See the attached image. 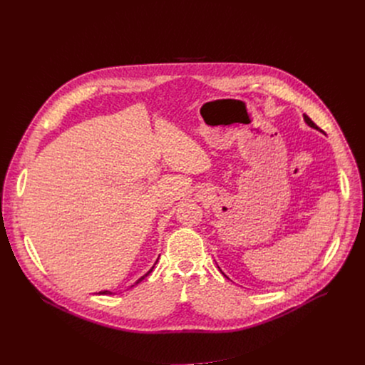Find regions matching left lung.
Masks as SVG:
<instances>
[{
	"label": "left lung",
	"instance_id": "obj_1",
	"mask_svg": "<svg viewBox=\"0 0 365 365\" xmlns=\"http://www.w3.org/2000/svg\"><path fill=\"white\" fill-rule=\"evenodd\" d=\"M303 118H304V123L309 125V127H312V128H315V130H319V127L314 123V121H312L306 114H303ZM319 131H322V130H319Z\"/></svg>",
	"mask_w": 365,
	"mask_h": 365
}]
</instances>
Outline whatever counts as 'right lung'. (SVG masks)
I'll return each instance as SVG.
<instances>
[{"mask_svg": "<svg viewBox=\"0 0 365 365\" xmlns=\"http://www.w3.org/2000/svg\"><path fill=\"white\" fill-rule=\"evenodd\" d=\"M155 263H158V262H155ZM155 263H154V266H155ZM154 266H153V267H151V269H150V270H148V272H147L144 276H141V277H140V279L135 282V284H137V283H140L143 279H145V277H147V276H148V274L153 272ZM133 286H134V284H133ZM133 286H131V287H133ZM99 294H111V292H110V290H103V292H99Z\"/></svg>", "mask_w": 365, "mask_h": 365, "instance_id": "1", "label": "right lung"}]
</instances>
